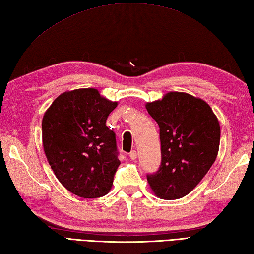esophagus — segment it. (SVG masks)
I'll return each instance as SVG.
<instances>
[{"label":"esophagus","mask_w":254,"mask_h":254,"mask_svg":"<svg viewBox=\"0 0 254 254\" xmlns=\"http://www.w3.org/2000/svg\"><path fill=\"white\" fill-rule=\"evenodd\" d=\"M136 157H137L136 150H132V152L130 153V158H131L132 160H134V159H136Z\"/></svg>","instance_id":"1"}]
</instances>
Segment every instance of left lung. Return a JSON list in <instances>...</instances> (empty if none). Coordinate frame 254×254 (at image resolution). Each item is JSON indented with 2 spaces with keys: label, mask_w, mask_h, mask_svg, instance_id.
Masks as SVG:
<instances>
[{
  "label": "left lung",
  "mask_w": 254,
  "mask_h": 254,
  "mask_svg": "<svg viewBox=\"0 0 254 254\" xmlns=\"http://www.w3.org/2000/svg\"><path fill=\"white\" fill-rule=\"evenodd\" d=\"M146 109L159 126L161 148L159 169L147 175L149 187L163 199L181 198L198 185L217 157L218 119L203 99L179 91L147 102Z\"/></svg>",
  "instance_id": "obj_1"
}]
</instances>
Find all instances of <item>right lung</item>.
Instances as JSON below:
<instances>
[{"label":"right lung","mask_w":254,"mask_h":254,"mask_svg":"<svg viewBox=\"0 0 254 254\" xmlns=\"http://www.w3.org/2000/svg\"><path fill=\"white\" fill-rule=\"evenodd\" d=\"M118 102L95 88L61 94L42 119V144L58 180L84 198L110 191L120 165L116 134L106 126Z\"/></svg>","instance_id":"right-lung-1"}]
</instances>
